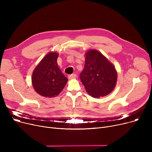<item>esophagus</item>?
<instances>
[{"label":"esophagus","mask_w":152,"mask_h":152,"mask_svg":"<svg viewBox=\"0 0 152 152\" xmlns=\"http://www.w3.org/2000/svg\"><path fill=\"white\" fill-rule=\"evenodd\" d=\"M76 77H77V75L76 74H71V75H68L69 79H73V78H76Z\"/></svg>","instance_id":"34e87169"}]
</instances>
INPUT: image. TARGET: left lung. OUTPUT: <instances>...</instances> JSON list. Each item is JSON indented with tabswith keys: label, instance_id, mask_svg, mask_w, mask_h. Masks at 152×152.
<instances>
[{
	"label": "left lung",
	"instance_id": "obj_1",
	"mask_svg": "<svg viewBox=\"0 0 152 152\" xmlns=\"http://www.w3.org/2000/svg\"><path fill=\"white\" fill-rule=\"evenodd\" d=\"M80 79L92 97H100L113 90L117 73L114 66L100 52L91 50L86 54L85 66Z\"/></svg>",
	"mask_w": 152,
	"mask_h": 152
}]
</instances>
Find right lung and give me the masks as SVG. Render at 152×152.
Wrapping results in <instances>:
<instances>
[{
    "label": "right lung",
    "mask_w": 152,
    "mask_h": 152,
    "mask_svg": "<svg viewBox=\"0 0 152 152\" xmlns=\"http://www.w3.org/2000/svg\"><path fill=\"white\" fill-rule=\"evenodd\" d=\"M58 55L56 52L48 53L33 71L32 83L34 89L43 97L57 96L68 81L58 66Z\"/></svg>",
    "instance_id": "obj_1"
}]
</instances>
